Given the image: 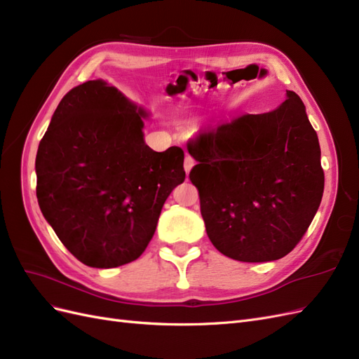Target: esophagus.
I'll return each mask as SVG.
<instances>
[{
    "mask_svg": "<svg viewBox=\"0 0 359 359\" xmlns=\"http://www.w3.org/2000/svg\"><path fill=\"white\" fill-rule=\"evenodd\" d=\"M193 166H194V158L191 156H186V158H184V170H186V173H189Z\"/></svg>",
    "mask_w": 359,
    "mask_h": 359,
    "instance_id": "1",
    "label": "esophagus"
}]
</instances>
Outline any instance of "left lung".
I'll use <instances>...</instances> for the list:
<instances>
[{"label":"left lung","instance_id":"1","mask_svg":"<svg viewBox=\"0 0 359 359\" xmlns=\"http://www.w3.org/2000/svg\"><path fill=\"white\" fill-rule=\"evenodd\" d=\"M190 170L212 245L241 262L290 253L323 194L319 139L299 95L277 109L241 115L187 144Z\"/></svg>","mask_w":359,"mask_h":359}]
</instances>
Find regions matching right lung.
I'll list each match as a JSON object with an SVG mask.
<instances>
[{
  "label": "right lung",
  "mask_w": 359,
  "mask_h": 359,
  "mask_svg": "<svg viewBox=\"0 0 359 359\" xmlns=\"http://www.w3.org/2000/svg\"><path fill=\"white\" fill-rule=\"evenodd\" d=\"M148 114L104 81L62 97L36 157L37 201L60 241L82 264L133 262L153 238L163 205L186 178L184 151L144 140Z\"/></svg>",
  "instance_id": "right-lung-1"
}]
</instances>
